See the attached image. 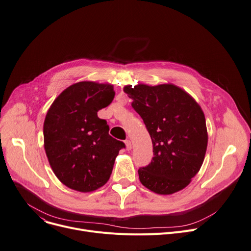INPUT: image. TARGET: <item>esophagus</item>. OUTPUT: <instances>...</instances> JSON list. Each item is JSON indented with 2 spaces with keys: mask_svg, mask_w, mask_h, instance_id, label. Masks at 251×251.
<instances>
[{
  "mask_svg": "<svg viewBox=\"0 0 251 251\" xmlns=\"http://www.w3.org/2000/svg\"><path fill=\"white\" fill-rule=\"evenodd\" d=\"M125 145H126V150L127 151H130L132 149V144H131L130 140H126L125 141Z\"/></svg>",
  "mask_w": 251,
  "mask_h": 251,
  "instance_id": "esophagus-1",
  "label": "esophagus"
}]
</instances>
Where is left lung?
Returning a JSON list of instances; mask_svg holds the SVG:
<instances>
[{
	"label": "left lung",
	"instance_id": "obj_1",
	"mask_svg": "<svg viewBox=\"0 0 251 251\" xmlns=\"http://www.w3.org/2000/svg\"><path fill=\"white\" fill-rule=\"evenodd\" d=\"M124 92L151 136V163L138 170L143 186L170 195L184 189L199 172L207 149L204 113L185 90L171 84L127 85Z\"/></svg>",
	"mask_w": 251,
	"mask_h": 251
}]
</instances>
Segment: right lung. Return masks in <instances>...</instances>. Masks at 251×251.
Wrapping results in <instances>:
<instances>
[{"label": "right lung", "instance_id": "right-lung-1", "mask_svg": "<svg viewBox=\"0 0 251 251\" xmlns=\"http://www.w3.org/2000/svg\"><path fill=\"white\" fill-rule=\"evenodd\" d=\"M115 96L109 83L81 81L66 88L50 106L44 121V148L49 164L64 185L92 192L110 178L124 143L109 135L97 112Z\"/></svg>", "mask_w": 251, "mask_h": 251}]
</instances>
